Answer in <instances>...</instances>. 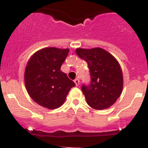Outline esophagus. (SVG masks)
<instances>
[{
    "label": "esophagus",
    "instance_id": "esophagus-1",
    "mask_svg": "<svg viewBox=\"0 0 148 148\" xmlns=\"http://www.w3.org/2000/svg\"><path fill=\"white\" fill-rule=\"evenodd\" d=\"M74 82H75V84L76 86H79V83H80V82H79V80L78 79H75V80H74Z\"/></svg>",
    "mask_w": 148,
    "mask_h": 148
}]
</instances>
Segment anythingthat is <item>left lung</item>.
Here are the masks:
<instances>
[{"label": "left lung", "mask_w": 148, "mask_h": 148, "mask_svg": "<svg viewBox=\"0 0 148 148\" xmlns=\"http://www.w3.org/2000/svg\"><path fill=\"white\" fill-rule=\"evenodd\" d=\"M78 56L88 63L90 83L83 84L82 90L87 103L97 110L114 104L123 90V73L115 58L101 48L76 49Z\"/></svg>", "instance_id": "obj_1"}]
</instances>
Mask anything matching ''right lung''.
Listing matches in <instances>:
<instances>
[{
  "label": "right lung",
  "mask_w": 148,
  "mask_h": 148,
  "mask_svg": "<svg viewBox=\"0 0 148 148\" xmlns=\"http://www.w3.org/2000/svg\"><path fill=\"white\" fill-rule=\"evenodd\" d=\"M69 49L45 48L35 52L27 62L25 84L31 99L49 109L64 104L69 90L75 86L60 66L67 57Z\"/></svg>",
  "instance_id": "1"
}]
</instances>
